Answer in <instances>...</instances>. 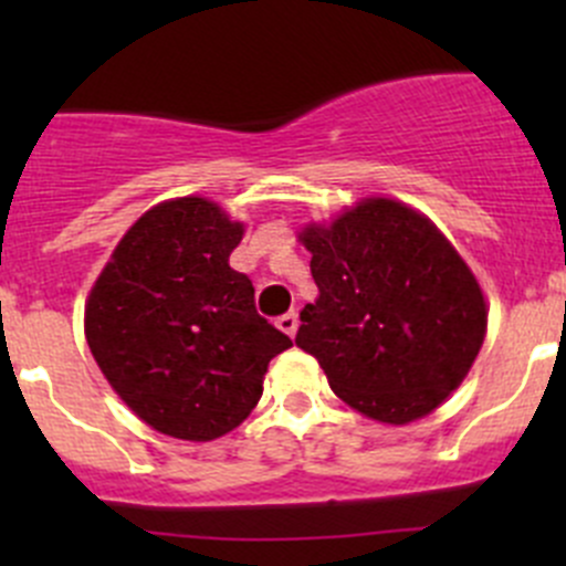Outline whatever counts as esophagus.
Returning <instances> with one entry per match:
<instances>
[{
    "label": "esophagus",
    "instance_id": "esophagus-1",
    "mask_svg": "<svg viewBox=\"0 0 566 566\" xmlns=\"http://www.w3.org/2000/svg\"><path fill=\"white\" fill-rule=\"evenodd\" d=\"M276 325L287 336H295V331H298V315H295V312H287V315H282L276 319Z\"/></svg>",
    "mask_w": 566,
    "mask_h": 566
}]
</instances>
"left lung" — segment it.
<instances>
[{
    "mask_svg": "<svg viewBox=\"0 0 566 566\" xmlns=\"http://www.w3.org/2000/svg\"><path fill=\"white\" fill-rule=\"evenodd\" d=\"M319 298L295 345L331 389L369 419L408 424L436 410L471 369L488 328L476 279L421 213L367 199L331 227H306Z\"/></svg>",
    "mask_w": 566,
    "mask_h": 566,
    "instance_id": "8db88e82",
    "label": "left lung"
}]
</instances>
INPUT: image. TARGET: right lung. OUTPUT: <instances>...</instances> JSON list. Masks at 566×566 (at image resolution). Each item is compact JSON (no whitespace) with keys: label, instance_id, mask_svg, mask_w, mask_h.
Returning <instances> with one entry per match:
<instances>
[{"label":"right lung","instance_id":"right-lung-1","mask_svg":"<svg viewBox=\"0 0 566 566\" xmlns=\"http://www.w3.org/2000/svg\"><path fill=\"white\" fill-rule=\"evenodd\" d=\"M243 224L182 197L147 210L90 293L84 328L101 373L142 421L182 441L235 430L262 397L273 356L293 345L230 268Z\"/></svg>","mask_w":566,"mask_h":566}]
</instances>
